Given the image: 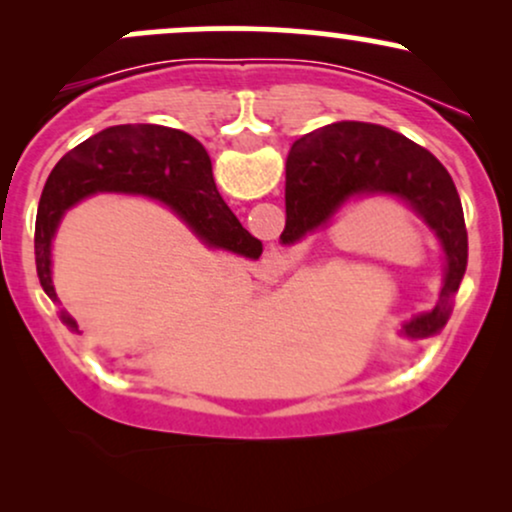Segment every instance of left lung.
Wrapping results in <instances>:
<instances>
[{"mask_svg": "<svg viewBox=\"0 0 512 512\" xmlns=\"http://www.w3.org/2000/svg\"><path fill=\"white\" fill-rule=\"evenodd\" d=\"M361 195L402 199L440 240L445 255L440 301L402 327L411 339L431 337L448 322L452 296L467 269V228L455 182L424 146L368 122H334L305 134L291 146L286 161V228L281 243L293 245L327 226L349 199Z\"/></svg>", "mask_w": 512, "mask_h": 512, "instance_id": "obj_1", "label": "left lung"}]
</instances>
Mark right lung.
I'll return each instance as SVG.
<instances>
[{"label":"right lung","instance_id":"obj_1","mask_svg":"<svg viewBox=\"0 0 512 512\" xmlns=\"http://www.w3.org/2000/svg\"><path fill=\"white\" fill-rule=\"evenodd\" d=\"M96 192H127L168 204L209 248L257 260L262 243L250 236L216 190L207 149L190 134L161 125H117L93 134L52 168L38 204L35 267L43 291L52 286L50 245L62 214ZM62 320L72 330L67 313Z\"/></svg>","mask_w":512,"mask_h":512}]
</instances>
